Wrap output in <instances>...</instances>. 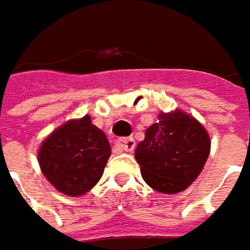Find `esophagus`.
I'll return each mask as SVG.
<instances>
[{
  "label": "esophagus",
  "instance_id": "obj_1",
  "mask_svg": "<svg viewBox=\"0 0 250 250\" xmlns=\"http://www.w3.org/2000/svg\"><path fill=\"white\" fill-rule=\"evenodd\" d=\"M117 146H119L122 150L131 152V150H134V147H136V142H134L133 137H125V139H119V140H117Z\"/></svg>",
  "mask_w": 250,
  "mask_h": 250
}]
</instances>
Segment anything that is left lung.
<instances>
[{"mask_svg":"<svg viewBox=\"0 0 250 250\" xmlns=\"http://www.w3.org/2000/svg\"><path fill=\"white\" fill-rule=\"evenodd\" d=\"M210 153V137L192 116L175 110L161 113L145 133L134 156L145 182L164 194L188 188L203 171Z\"/></svg>","mask_w":250,"mask_h":250,"instance_id":"8db88e82","label":"left lung"}]
</instances>
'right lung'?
<instances>
[{"label":"right lung","instance_id":"right-lung-1","mask_svg":"<svg viewBox=\"0 0 250 250\" xmlns=\"http://www.w3.org/2000/svg\"><path fill=\"white\" fill-rule=\"evenodd\" d=\"M111 146L89 116L69 120L40 146L39 164L46 179L61 192L79 197L103 176Z\"/></svg>","mask_w":250,"mask_h":250}]
</instances>
